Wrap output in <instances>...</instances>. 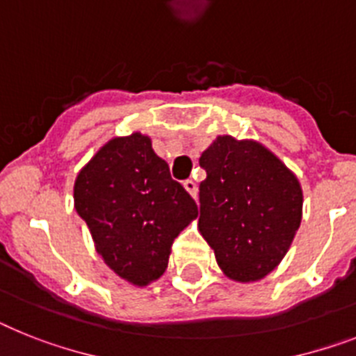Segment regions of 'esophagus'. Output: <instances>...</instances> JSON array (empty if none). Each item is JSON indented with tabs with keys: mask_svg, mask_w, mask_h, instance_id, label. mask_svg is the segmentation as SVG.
I'll list each match as a JSON object with an SVG mask.
<instances>
[{
	"mask_svg": "<svg viewBox=\"0 0 356 356\" xmlns=\"http://www.w3.org/2000/svg\"><path fill=\"white\" fill-rule=\"evenodd\" d=\"M184 187L187 189V193H189L193 198H196V195H198V185H196L195 180H191V178H189V180H185Z\"/></svg>",
	"mask_w": 356,
	"mask_h": 356,
	"instance_id": "1",
	"label": "esophagus"
}]
</instances>
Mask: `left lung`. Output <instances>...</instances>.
I'll list each match as a JSON object with an SVG mask.
<instances>
[{"mask_svg": "<svg viewBox=\"0 0 356 356\" xmlns=\"http://www.w3.org/2000/svg\"><path fill=\"white\" fill-rule=\"evenodd\" d=\"M202 236L236 282L260 280L286 257L302 220L296 176L257 142L218 136L200 156Z\"/></svg>", "mask_w": 356, "mask_h": 356, "instance_id": "1", "label": "left lung"}]
</instances>
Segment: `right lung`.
<instances>
[{
	"mask_svg": "<svg viewBox=\"0 0 356 356\" xmlns=\"http://www.w3.org/2000/svg\"><path fill=\"white\" fill-rule=\"evenodd\" d=\"M74 207L105 264L134 286L163 275L175 238L198 216L195 200L140 132L113 138L79 171Z\"/></svg>",
	"mask_w": 356,
	"mask_h": 356,
	"instance_id": "obj_1",
	"label": "right lung"
}]
</instances>
